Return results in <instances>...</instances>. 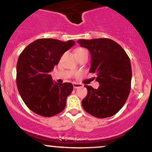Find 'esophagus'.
<instances>
[{"label":"esophagus","instance_id":"34e87169","mask_svg":"<svg viewBox=\"0 0 152 152\" xmlns=\"http://www.w3.org/2000/svg\"><path fill=\"white\" fill-rule=\"evenodd\" d=\"M73 88H74V89H77V88L81 87V86H82L83 85L81 84H79V83L73 82Z\"/></svg>","mask_w":152,"mask_h":152}]
</instances>
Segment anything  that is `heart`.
<instances>
[{"label": "heart", "instance_id": "b5f03b06", "mask_svg": "<svg viewBox=\"0 0 152 152\" xmlns=\"http://www.w3.org/2000/svg\"><path fill=\"white\" fill-rule=\"evenodd\" d=\"M84 52H87V51H86L85 49H84V48H77V49L75 50V54L78 55V54H80V53H84Z\"/></svg>", "mask_w": 152, "mask_h": 152}]
</instances>
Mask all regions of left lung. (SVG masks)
I'll return each mask as SVG.
<instances>
[{
    "label": "left lung",
    "instance_id": "left-lung-1",
    "mask_svg": "<svg viewBox=\"0 0 152 152\" xmlns=\"http://www.w3.org/2000/svg\"><path fill=\"white\" fill-rule=\"evenodd\" d=\"M80 46L91 55L90 73L96 74L99 86H85L87 95L82 100L85 111L98 118L115 115L127 100L132 70L130 58L119 44L107 38L79 39Z\"/></svg>",
    "mask_w": 152,
    "mask_h": 152
}]
</instances>
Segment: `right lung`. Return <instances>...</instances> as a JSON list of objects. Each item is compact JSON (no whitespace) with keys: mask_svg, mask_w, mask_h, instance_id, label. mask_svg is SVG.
Instances as JSON below:
<instances>
[{"mask_svg":"<svg viewBox=\"0 0 152 152\" xmlns=\"http://www.w3.org/2000/svg\"><path fill=\"white\" fill-rule=\"evenodd\" d=\"M75 44L73 40L39 39L20 54L16 65V85L29 110L43 117H51L64 110L71 83L53 82L50 73L63 53Z\"/></svg>","mask_w":152,"mask_h":152,"instance_id":"right-lung-1","label":"right lung"}]
</instances>
